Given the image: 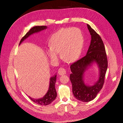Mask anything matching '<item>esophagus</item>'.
Instances as JSON below:
<instances>
[{
    "label": "esophagus",
    "mask_w": 123,
    "mask_h": 123,
    "mask_svg": "<svg viewBox=\"0 0 123 123\" xmlns=\"http://www.w3.org/2000/svg\"><path fill=\"white\" fill-rule=\"evenodd\" d=\"M66 70L64 69L63 67H60L59 69H58V74L60 75H65L66 74Z\"/></svg>",
    "instance_id": "obj_1"
}]
</instances>
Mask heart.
<instances>
[{
    "label": "heart",
    "instance_id": "b5f03b06",
    "mask_svg": "<svg viewBox=\"0 0 123 123\" xmlns=\"http://www.w3.org/2000/svg\"><path fill=\"white\" fill-rule=\"evenodd\" d=\"M47 53L51 60L59 58V54L67 62H73L78 58L82 51L84 36L78 28H62L52 36Z\"/></svg>",
    "mask_w": 123,
    "mask_h": 123
}]
</instances>
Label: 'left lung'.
<instances>
[{
	"mask_svg": "<svg viewBox=\"0 0 123 123\" xmlns=\"http://www.w3.org/2000/svg\"><path fill=\"white\" fill-rule=\"evenodd\" d=\"M91 35V41L86 56L72 64V73L70 79L72 85V92L75 97L80 101L87 102L95 98L104 83L108 68V60L104 43L100 35L87 24ZM95 62L100 69L98 81L91 86H86L82 80L83 74L88 66Z\"/></svg>",
	"mask_w": 123,
	"mask_h": 123,
	"instance_id": "left-lung-1",
	"label": "left lung"
}]
</instances>
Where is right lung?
Instances as JSON below:
<instances>
[{"mask_svg": "<svg viewBox=\"0 0 123 123\" xmlns=\"http://www.w3.org/2000/svg\"><path fill=\"white\" fill-rule=\"evenodd\" d=\"M46 28L47 27L46 26H36L30 29V30L27 32V33L22 37V38L20 41V43H19V44H20L21 42L24 41V40H25V39H26L30 35L36 33V32H39L41 30L46 29ZM56 75H54L53 77H52L51 78H50V85L48 91L47 93L46 94V95H45L43 98L38 99H35L33 98H31L30 97H29V98L30 99V100L33 102H34L35 103H36V104L41 105H47L52 102L57 97V92L55 88V85L56 81Z\"/></svg>", "mask_w": 123, "mask_h": 123, "instance_id": "add662e5", "label": "right lung"}]
</instances>
